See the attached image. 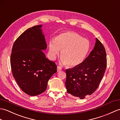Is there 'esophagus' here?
Here are the masks:
<instances>
[{"label":"esophagus","mask_w":120,"mask_h":120,"mask_svg":"<svg viewBox=\"0 0 120 120\" xmlns=\"http://www.w3.org/2000/svg\"><path fill=\"white\" fill-rule=\"evenodd\" d=\"M61 70H62V68H61L60 66H57V71H60Z\"/></svg>","instance_id":"esophagus-1"}]
</instances>
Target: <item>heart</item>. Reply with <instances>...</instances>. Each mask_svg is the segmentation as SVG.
Masks as SVG:
<instances>
[{"instance_id": "obj_1", "label": "heart", "mask_w": 120, "mask_h": 120, "mask_svg": "<svg viewBox=\"0 0 120 120\" xmlns=\"http://www.w3.org/2000/svg\"><path fill=\"white\" fill-rule=\"evenodd\" d=\"M90 49L88 40L77 33L68 32L62 33L49 42V54L55 60L61 52V62L68 66H76L84 60Z\"/></svg>"}]
</instances>
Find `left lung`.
Instances as JSON below:
<instances>
[{"label": "left lung", "mask_w": 120, "mask_h": 120, "mask_svg": "<svg viewBox=\"0 0 120 120\" xmlns=\"http://www.w3.org/2000/svg\"><path fill=\"white\" fill-rule=\"evenodd\" d=\"M96 40L93 50L81 64L66 69L67 92L81 99L96 90L106 68L105 48L98 39Z\"/></svg>", "instance_id": "1"}]
</instances>
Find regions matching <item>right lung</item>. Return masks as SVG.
<instances>
[{"label":"right lung","instance_id":"add662e5","mask_svg":"<svg viewBox=\"0 0 120 120\" xmlns=\"http://www.w3.org/2000/svg\"><path fill=\"white\" fill-rule=\"evenodd\" d=\"M42 25L30 27L17 39L11 55L12 74L22 90L35 96L45 91L47 82L57 72L54 62L42 52L47 48Z\"/></svg>","mask_w":120,"mask_h":120}]
</instances>
